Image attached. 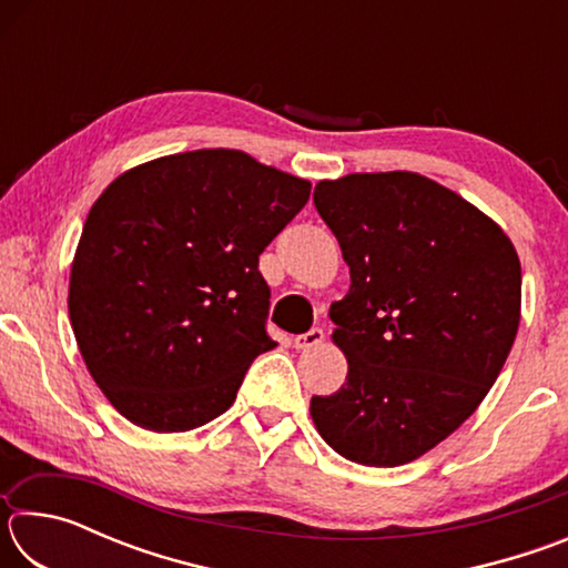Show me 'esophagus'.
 I'll use <instances>...</instances> for the list:
<instances>
[{"label": "esophagus", "mask_w": 568, "mask_h": 568, "mask_svg": "<svg viewBox=\"0 0 568 568\" xmlns=\"http://www.w3.org/2000/svg\"><path fill=\"white\" fill-rule=\"evenodd\" d=\"M325 341V333L321 328H313L303 335H295L293 345L297 351H311V348H318V345Z\"/></svg>", "instance_id": "1"}]
</instances>
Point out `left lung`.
I'll return each mask as SVG.
<instances>
[{"mask_svg":"<svg viewBox=\"0 0 568 568\" xmlns=\"http://www.w3.org/2000/svg\"><path fill=\"white\" fill-rule=\"evenodd\" d=\"M351 287L331 305L348 361L311 416L335 454L403 466L464 423L501 373L521 321V263L508 235L418 172H353L313 192Z\"/></svg>","mask_w":568,"mask_h":568,"instance_id":"1","label":"left lung"}]
</instances>
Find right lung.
Instances as JSON below:
<instances>
[{
  "mask_svg": "<svg viewBox=\"0 0 568 568\" xmlns=\"http://www.w3.org/2000/svg\"><path fill=\"white\" fill-rule=\"evenodd\" d=\"M311 182L240 150H192L122 172L94 200L70 273V323L118 413L180 434L225 413L257 355L271 287L257 257Z\"/></svg>",
  "mask_w": 568,
  "mask_h": 568,
  "instance_id": "obj_1",
  "label": "right lung"
}]
</instances>
